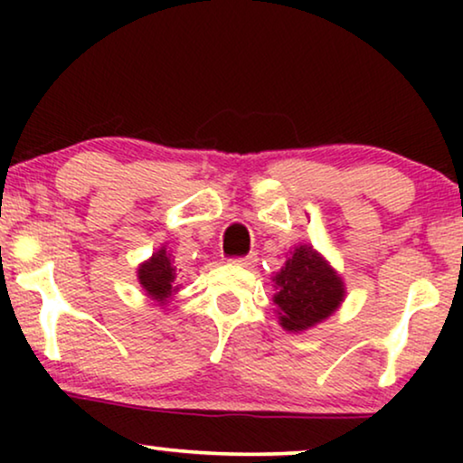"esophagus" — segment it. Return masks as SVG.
<instances>
[{
	"label": "esophagus",
	"mask_w": 463,
	"mask_h": 463,
	"mask_svg": "<svg viewBox=\"0 0 463 463\" xmlns=\"http://www.w3.org/2000/svg\"><path fill=\"white\" fill-rule=\"evenodd\" d=\"M233 263L240 265V268H244V269H252L257 265V255H246V257L233 259Z\"/></svg>",
	"instance_id": "34e87169"
}]
</instances>
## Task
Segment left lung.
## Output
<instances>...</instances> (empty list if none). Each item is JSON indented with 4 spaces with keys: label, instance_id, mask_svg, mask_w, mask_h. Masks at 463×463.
Returning <instances> with one entry per match:
<instances>
[{
    "label": "left lung",
    "instance_id": "obj_1",
    "mask_svg": "<svg viewBox=\"0 0 463 463\" xmlns=\"http://www.w3.org/2000/svg\"><path fill=\"white\" fill-rule=\"evenodd\" d=\"M278 322L284 331H307L333 316L345 299V282L312 244L288 250L282 269L271 276Z\"/></svg>",
    "mask_w": 463,
    "mask_h": 463
}]
</instances>
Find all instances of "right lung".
<instances>
[{
  "label": "right lung",
  "mask_w": 463,
  "mask_h": 463,
  "mask_svg": "<svg viewBox=\"0 0 463 463\" xmlns=\"http://www.w3.org/2000/svg\"><path fill=\"white\" fill-rule=\"evenodd\" d=\"M137 280L143 287L145 295L162 309L179 293L181 284L176 282V265L175 259L170 257L166 244H162L147 261L138 265Z\"/></svg>",
  "instance_id": "1"
}]
</instances>
